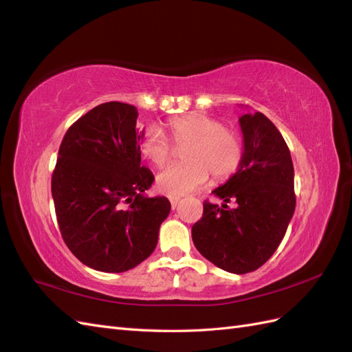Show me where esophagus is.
Here are the masks:
<instances>
[{"instance_id": "esophagus-1", "label": "esophagus", "mask_w": 352, "mask_h": 352, "mask_svg": "<svg viewBox=\"0 0 352 352\" xmlns=\"http://www.w3.org/2000/svg\"><path fill=\"white\" fill-rule=\"evenodd\" d=\"M180 198L179 197H170V204H172V208H176V206L179 204Z\"/></svg>"}]
</instances>
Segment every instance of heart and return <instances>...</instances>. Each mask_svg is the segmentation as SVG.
I'll return each instance as SVG.
<instances>
[{"label": "heart", "mask_w": 352, "mask_h": 352, "mask_svg": "<svg viewBox=\"0 0 352 352\" xmlns=\"http://www.w3.org/2000/svg\"><path fill=\"white\" fill-rule=\"evenodd\" d=\"M168 140L184 146L185 163L170 166L158 173L155 185L167 197H182L207 184L210 175L223 182L235 175L243 160L242 138L223 127L214 117L202 113L176 116L166 122ZM164 133L155 126L146 127L140 144L141 155L155 167H163L172 157Z\"/></svg>", "instance_id": "heart-1"}]
</instances>
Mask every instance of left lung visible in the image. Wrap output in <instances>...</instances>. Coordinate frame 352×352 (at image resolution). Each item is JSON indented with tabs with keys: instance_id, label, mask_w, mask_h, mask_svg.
Here are the masks:
<instances>
[{
	"instance_id": "1",
	"label": "left lung",
	"mask_w": 352,
	"mask_h": 352,
	"mask_svg": "<svg viewBox=\"0 0 352 352\" xmlns=\"http://www.w3.org/2000/svg\"><path fill=\"white\" fill-rule=\"evenodd\" d=\"M243 160L225 185L212 190L223 204L204 201L192 226L201 255L235 274L257 270L282 242L295 211L294 164L282 133L257 111L239 117ZM232 200L236 208L227 204Z\"/></svg>"
}]
</instances>
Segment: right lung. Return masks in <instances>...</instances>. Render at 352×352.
<instances>
[{
    "instance_id": "obj_1",
    "label": "right lung",
    "mask_w": 352,
    "mask_h": 352,
    "mask_svg": "<svg viewBox=\"0 0 352 352\" xmlns=\"http://www.w3.org/2000/svg\"><path fill=\"white\" fill-rule=\"evenodd\" d=\"M136 119L135 105H97L69 127L52 172L61 236L98 272L122 273L150 257L170 212L166 197L145 195L154 175L141 166Z\"/></svg>"
}]
</instances>
